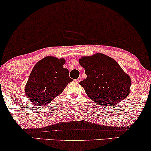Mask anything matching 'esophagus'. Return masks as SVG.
Returning a JSON list of instances; mask_svg holds the SVG:
<instances>
[{"label":"esophagus","instance_id":"34e87169","mask_svg":"<svg viewBox=\"0 0 151 151\" xmlns=\"http://www.w3.org/2000/svg\"><path fill=\"white\" fill-rule=\"evenodd\" d=\"M81 80H82V78H80V77H79V78H78V79H76V81L77 82V83H80V82L81 81Z\"/></svg>","mask_w":151,"mask_h":151}]
</instances>
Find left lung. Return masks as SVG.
I'll return each mask as SVG.
<instances>
[{
  "mask_svg": "<svg viewBox=\"0 0 151 151\" xmlns=\"http://www.w3.org/2000/svg\"><path fill=\"white\" fill-rule=\"evenodd\" d=\"M79 63L85 68L86 79L80 83L90 99L100 105L120 103L130 92L131 78L114 59L96 53L83 56Z\"/></svg>",
  "mask_w": 151,
  "mask_h": 151,
  "instance_id": "obj_1",
  "label": "left lung"
}]
</instances>
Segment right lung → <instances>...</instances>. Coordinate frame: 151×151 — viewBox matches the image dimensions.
I'll return each mask as SVG.
<instances>
[{
    "label": "right lung",
    "mask_w": 151,
    "mask_h": 151,
    "mask_svg": "<svg viewBox=\"0 0 151 151\" xmlns=\"http://www.w3.org/2000/svg\"><path fill=\"white\" fill-rule=\"evenodd\" d=\"M64 58L47 56L33 67L25 87V93L31 103L44 105L60 95L72 81L64 68Z\"/></svg>",
    "instance_id": "1"
}]
</instances>
